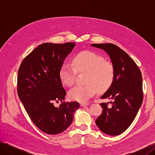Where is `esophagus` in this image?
Returning a JSON list of instances; mask_svg holds the SVG:
<instances>
[{
  "mask_svg": "<svg viewBox=\"0 0 155 155\" xmlns=\"http://www.w3.org/2000/svg\"><path fill=\"white\" fill-rule=\"evenodd\" d=\"M88 105H89V104H88V103H81L80 104L81 107H84V106Z\"/></svg>",
  "mask_w": 155,
  "mask_h": 155,
  "instance_id": "1",
  "label": "esophagus"
}]
</instances>
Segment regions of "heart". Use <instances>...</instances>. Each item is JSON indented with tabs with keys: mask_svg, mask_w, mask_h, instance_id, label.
<instances>
[{
	"mask_svg": "<svg viewBox=\"0 0 155 155\" xmlns=\"http://www.w3.org/2000/svg\"><path fill=\"white\" fill-rule=\"evenodd\" d=\"M77 72L85 73V85L76 86L68 95L73 100L85 102L94 96L97 91L105 92L112 85L115 76L114 64L102 56L90 51H84L73 59L72 65L63 64L59 70L61 82L68 87L75 83Z\"/></svg>",
	"mask_w": 155,
	"mask_h": 155,
	"instance_id": "b5f03b06",
	"label": "heart"
}]
</instances>
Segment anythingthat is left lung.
Segmentation results:
<instances>
[{"label":"left lung","instance_id":"1","mask_svg":"<svg viewBox=\"0 0 155 155\" xmlns=\"http://www.w3.org/2000/svg\"><path fill=\"white\" fill-rule=\"evenodd\" d=\"M109 55L115 68L110 87L101 97L112 101L102 103L101 114L96 120L103 133L116 136L124 133L132 124L143 101L142 76L139 68L125 51L112 43L92 44Z\"/></svg>","mask_w":155,"mask_h":155}]
</instances>
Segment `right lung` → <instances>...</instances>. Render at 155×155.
I'll list each match as a JSON object with an SVG mask.
<instances>
[{
    "mask_svg": "<svg viewBox=\"0 0 155 155\" xmlns=\"http://www.w3.org/2000/svg\"><path fill=\"white\" fill-rule=\"evenodd\" d=\"M75 43H46L37 46L23 59L18 71L17 93L30 119L48 134L63 132L72 124L78 102H63L59 107L54 101L64 100L66 91L59 70Z\"/></svg>",
    "mask_w": 155,
    "mask_h": 155,
    "instance_id": "add662e5",
    "label": "right lung"
}]
</instances>
